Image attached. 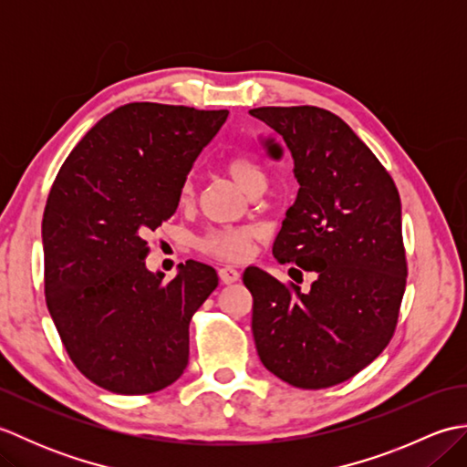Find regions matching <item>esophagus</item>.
I'll use <instances>...</instances> for the list:
<instances>
[{
	"instance_id": "obj_1",
	"label": "esophagus",
	"mask_w": 467,
	"mask_h": 467,
	"mask_svg": "<svg viewBox=\"0 0 467 467\" xmlns=\"http://www.w3.org/2000/svg\"><path fill=\"white\" fill-rule=\"evenodd\" d=\"M218 276H221V281L224 285H231V283H236V281L241 279V273L236 271L234 266L224 265V266H221V269H218Z\"/></svg>"
}]
</instances>
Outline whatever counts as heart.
<instances>
[{
  "instance_id": "b5f03b06",
  "label": "heart",
  "mask_w": 467,
  "mask_h": 467,
  "mask_svg": "<svg viewBox=\"0 0 467 467\" xmlns=\"http://www.w3.org/2000/svg\"><path fill=\"white\" fill-rule=\"evenodd\" d=\"M226 172L243 191L254 192L265 191L266 172L265 168L249 156H233L226 161ZM192 182L182 181L178 188V201L182 204L192 198ZM256 236V228L253 226H224V228H208L204 234L196 239V249L202 254L214 256L223 261H241L251 251V244Z\"/></svg>"
}]
</instances>
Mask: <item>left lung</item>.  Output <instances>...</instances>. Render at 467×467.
<instances>
[{
  "mask_svg": "<svg viewBox=\"0 0 467 467\" xmlns=\"http://www.w3.org/2000/svg\"><path fill=\"white\" fill-rule=\"evenodd\" d=\"M249 114L283 136L301 184L275 239V259L317 273L311 291L301 293L254 266L244 271L254 345L279 379L325 389L365 369L398 329L408 281L400 192L333 112L266 106ZM271 154L279 158L281 148L271 144Z\"/></svg>",
  "mask_w": 467,
  "mask_h": 467,
  "instance_id": "left-lung-1",
  "label": "left lung"
}]
</instances>
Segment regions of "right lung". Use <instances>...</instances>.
<instances>
[{"mask_svg":"<svg viewBox=\"0 0 467 467\" xmlns=\"http://www.w3.org/2000/svg\"><path fill=\"white\" fill-rule=\"evenodd\" d=\"M228 110L132 102L104 116L47 194L44 293L69 359L102 389L146 395L188 365V325L218 286L188 261L172 281L146 269V236L171 218L178 188Z\"/></svg>","mask_w":467,"mask_h":467,"instance_id":"right-lung-1","label":"right lung"}]
</instances>
